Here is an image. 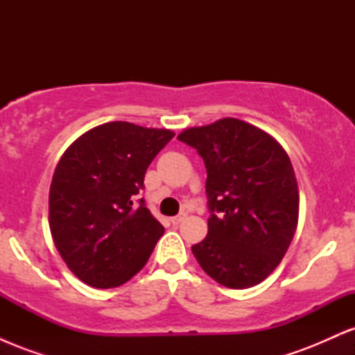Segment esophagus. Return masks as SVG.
Instances as JSON below:
<instances>
[{"mask_svg":"<svg viewBox=\"0 0 355 355\" xmlns=\"http://www.w3.org/2000/svg\"><path fill=\"white\" fill-rule=\"evenodd\" d=\"M185 218H187V214H185V211H182V214H178V215H175V217H172V223H173V225H180V223Z\"/></svg>","mask_w":355,"mask_h":355,"instance_id":"1","label":"esophagus"}]
</instances>
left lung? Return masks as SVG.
Instances as JSON below:
<instances>
[{
  "label": "left lung",
  "mask_w": 355,
  "mask_h": 355,
  "mask_svg": "<svg viewBox=\"0 0 355 355\" xmlns=\"http://www.w3.org/2000/svg\"><path fill=\"white\" fill-rule=\"evenodd\" d=\"M207 168L209 234L191 247L207 275L248 288L274 272L299 218V190L285 150L263 130L222 118L178 135Z\"/></svg>",
  "instance_id": "left-lung-1"
}]
</instances>
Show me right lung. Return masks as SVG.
Instances as JSON below:
<instances>
[{"label": "right lung", "mask_w": 355, "mask_h": 355, "mask_svg": "<svg viewBox=\"0 0 355 355\" xmlns=\"http://www.w3.org/2000/svg\"><path fill=\"white\" fill-rule=\"evenodd\" d=\"M170 130L110 121L60 158L50 187V230L68 268L95 288L118 287L144 268L164 235L140 191Z\"/></svg>", "instance_id": "add662e5"}]
</instances>
